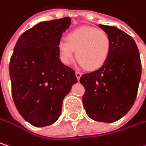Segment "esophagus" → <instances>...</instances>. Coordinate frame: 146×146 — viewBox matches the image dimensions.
Masks as SVG:
<instances>
[{
    "label": "esophagus",
    "instance_id": "1",
    "mask_svg": "<svg viewBox=\"0 0 146 146\" xmlns=\"http://www.w3.org/2000/svg\"><path fill=\"white\" fill-rule=\"evenodd\" d=\"M81 76H82V74H81L80 72H79V71H76V76L78 80H80V79Z\"/></svg>",
    "mask_w": 146,
    "mask_h": 146
}]
</instances>
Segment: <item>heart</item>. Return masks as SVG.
Here are the masks:
<instances>
[{
  "instance_id": "obj_1",
  "label": "heart",
  "mask_w": 146,
  "mask_h": 146,
  "mask_svg": "<svg viewBox=\"0 0 146 146\" xmlns=\"http://www.w3.org/2000/svg\"><path fill=\"white\" fill-rule=\"evenodd\" d=\"M111 42L108 35L101 29L90 26L77 28L66 39H61L57 49L61 60L68 65L76 55L81 66L90 70L100 68L107 61Z\"/></svg>"
}]
</instances>
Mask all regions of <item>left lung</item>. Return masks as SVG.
<instances>
[{
	"label": "left lung",
	"mask_w": 146,
	"mask_h": 146,
	"mask_svg": "<svg viewBox=\"0 0 146 146\" xmlns=\"http://www.w3.org/2000/svg\"><path fill=\"white\" fill-rule=\"evenodd\" d=\"M111 42L105 63L97 70L84 74L80 82L87 115L94 121L114 122L134 104L141 76V62L134 39L114 26L98 25Z\"/></svg>",
	"instance_id": "1"
}]
</instances>
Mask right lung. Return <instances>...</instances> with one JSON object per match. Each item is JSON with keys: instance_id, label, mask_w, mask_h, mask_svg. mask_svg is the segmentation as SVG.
<instances>
[{"instance_id": "right-lung-1", "label": "right lung", "mask_w": 146, "mask_h": 146, "mask_svg": "<svg viewBox=\"0 0 146 146\" xmlns=\"http://www.w3.org/2000/svg\"><path fill=\"white\" fill-rule=\"evenodd\" d=\"M69 17L39 22L15 46L10 62L12 97L19 114L42 127L61 115L63 99L77 83L75 70L60 60L57 44L71 25Z\"/></svg>"}]
</instances>
